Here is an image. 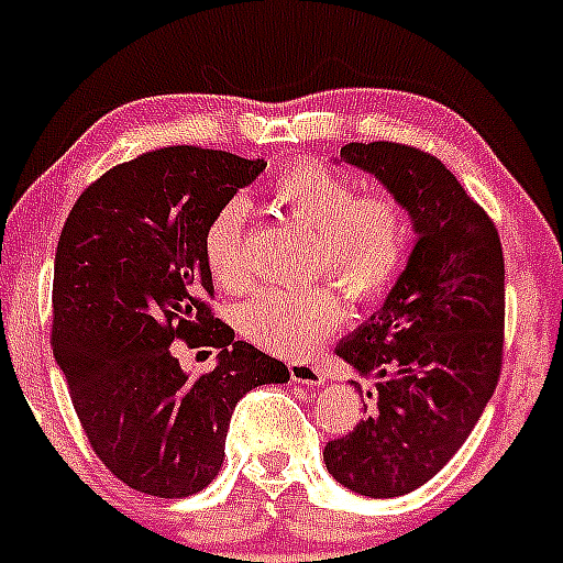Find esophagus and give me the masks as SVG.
Wrapping results in <instances>:
<instances>
[{
    "mask_svg": "<svg viewBox=\"0 0 563 563\" xmlns=\"http://www.w3.org/2000/svg\"><path fill=\"white\" fill-rule=\"evenodd\" d=\"M289 379L298 385H322L324 374L311 363H289Z\"/></svg>",
    "mask_w": 563,
    "mask_h": 563,
    "instance_id": "1",
    "label": "esophagus"
}]
</instances>
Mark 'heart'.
Returning a JSON list of instances; mask_svg holds the SVG:
<instances>
[{
    "mask_svg": "<svg viewBox=\"0 0 563 563\" xmlns=\"http://www.w3.org/2000/svg\"><path fill=\"white\" fill-rule=\"evenodd\" d=\"M271 197L289 219L309 228L306 268L333 276L352 300L382 298L401 274L409 254V219L401 202L385 192H361L352 178L322 162H298L271 187ZM206 265L224 289L249 279L246 206L230 200L202 235ZM344 317L333 282L263 287L239 309V328L249 341L274 355L298 357L314 350Z\"/></svg>",
    "mask_w": 563,
    "mask_h": 563,
    "instance_id": "1",
    "label": "heart"
}]
</instances>
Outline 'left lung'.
I'll list each match as a JSON object with an SVG mask.
<instances>
[{"label":"left lung","instance_id":"8db88e82","mask_svg":"<svg viewBox=\"0 0 563 563\" xmlns=\"http://www.w3.org/2000/svg\"><path fill=\"white\" fill-rule=\"evenodd\" d=\"M341 159L374 173L417 233L385 306L335 346L350 366L376 376L374 411L322 453L344 488L390 498L442 472L494 396L504 254L494 219L437 156L374 141L350 143Z\"/></svg>","mask_w":563,"mask_h":563}]
</instances>
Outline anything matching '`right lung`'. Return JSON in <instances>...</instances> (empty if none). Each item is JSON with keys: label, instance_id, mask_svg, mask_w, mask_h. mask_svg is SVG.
Listing matches in <instances>:
<instances>
[{"label": "right lung", "instance_id": "obj_1", "mask_svg": "<svg viewBox=\"0 0 563 563\" xmlns=\"http://www.w3.org/2000/svg\"><path fill=\"white\" fill-rule=\"evenodd\" d=\"M265 165L200 146L146 152L84 189L62 228L51 346L95 455L141 494L206 488L235 404L289 379L282 361L213 317L202 249L213 213ZM176 340L213 345L220 363L189 377Z\"/></svg>", "mask_w": 563, "mask_h": 563}]
</instances>
